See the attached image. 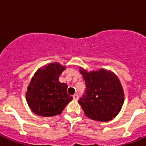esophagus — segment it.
<instances>
[{
	"instance_id": "obj_1",
	"label": "esophagus",
	"mask_w": 146,
	"mask_h": 146,
	"mask_svg": "<svg viewBox=\"0 0 146 146\" xmlns=\"http://www.w3.org/2000/svg\"><path fill=\"white\" fill-rule=\"evenodd\" d=\"M73 98H74V99H75V100H78V99H79V95H78L77 94H74Z\"/></svg>"
}]
</instances>
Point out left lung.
Listing matches in <instances>:
<instances>
[{"mask_svg":"<svg viewBox=\"0 0 146 146\" xmlns=\"http://www.w3.org/2000/svg\"><path fill=\"white\" fill-rule=\"evenodd\" d=\"M86 82V91L78 101L91 119L109 121L116 116L123 104V91L117 76L110 71L80 70Z\"/></svg>","mask_w":146,"mask_h":146,"instance_id":"8db88e82","label":"left lung"}]
</instances>
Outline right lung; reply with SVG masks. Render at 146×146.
I'll list each match as a JSON object with an SVG mask.
<instances>
[{"mask_svg": "<svg viewBox=\"0 0 146 146\" xmlns=\"http://www.w3.org/2000/svg\"><path fill=\"white\" fill-rule=\"evenodd\" d=\"M66 69L58 63L38 69L28 87L26 99L35 114L50 117L62 113L73 99L67 94V85L59 82V76Z\"/></svg>", "mask_w": 146, "mask_h": 146, "instance_id": "obj_1", "label": "right lung"}]
</instances>
